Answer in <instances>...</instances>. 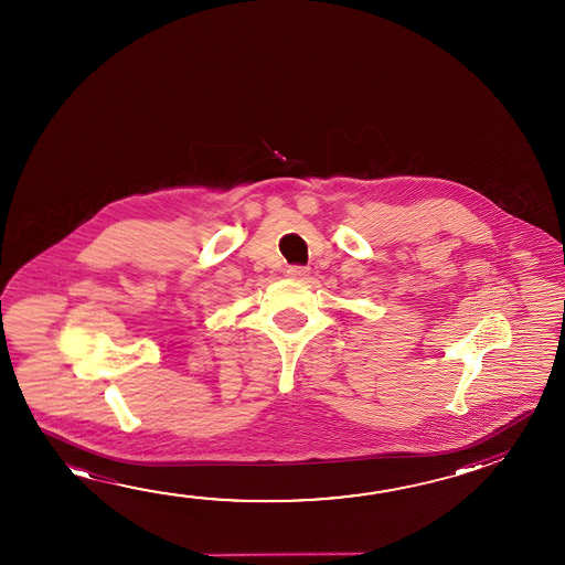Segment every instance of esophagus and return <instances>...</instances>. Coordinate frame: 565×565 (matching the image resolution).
<instances>
[{
    "label": "esophagus",
    "mask_w": 565,
    "mask_h": 565,
    "mask_svg": "<svg viewBox=\"0 0 565 565\" xmlns=\"http://www.w3.org/2000/svg\"><path fill=\"white\" fill-rule=\"evenodd\" d=\"M286 274L289 278L306 279L309 276V268H306V266H289Z\"/></svg>",
    "instance_id": "obj_1"
}]
</instances>
